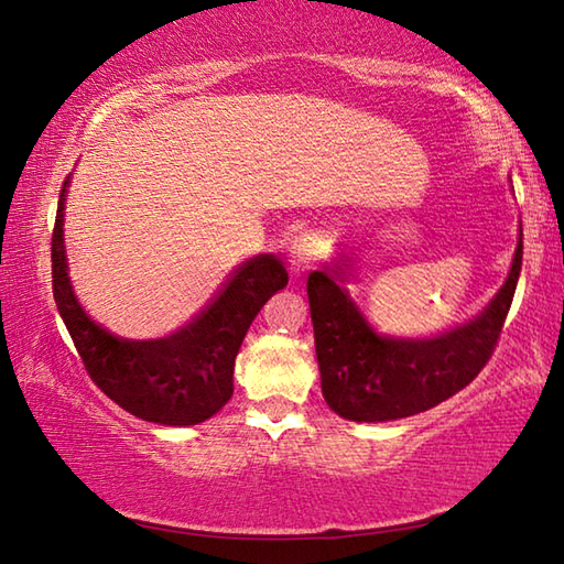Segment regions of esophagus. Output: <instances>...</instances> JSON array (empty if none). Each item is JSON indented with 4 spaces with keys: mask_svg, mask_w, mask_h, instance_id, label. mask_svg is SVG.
<instances>
[{
    "mask_svg": "<svg viewBox=\"0 0 564 564\" xmlns=\"http://www.w3.org/2000/svg\"><path fill=\"white\" fill-rule=\"evenodd\" d=\"M321 259V241L313 234H303L291 246V271L301 275Z\"/></svg>",
    "mask_w": 564,
    "mask_h": 564,
    "instance_id": "esophagus-1",
    "label": "esophagus"
}]
</instances>
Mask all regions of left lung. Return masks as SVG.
<instances>
[{
	"label": "left lung",
	"mask_w": 564,
	"mask_h": 564,
	"mask_svg": "<svg viewBox=\"0 0 564 564\" xmlns=\"http://www.w3.org/2000/svg\"><path fill=\"white\" fill-rule=\"evenodd\" d=\"M522 269V228L505 285L480 316L435 338L380 336L338 271L308 275L321 388L328 408L356 423H383L431 410L470 386L490 360Z\"/></svg>",
	"instance_id": "1"
}]
</instances>
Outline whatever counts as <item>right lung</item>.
<instances>
[{"label":"right lung","instance_id":"1","mask_svg":"<svg viewBox=\"0 0 564 564\" xmlns=\"http://www.w3.org/2000/svg\"><path fill=\"white\" fill-rule=\"evenodd\" d=\"M64 178L52 234V289L74 348L104 395L159 425H196L234 395V362L263 303L289 283L281 259L259 253L238 265L216 299L184 328L156 340H129L87 316L72 289L64 253Z\"/></svg>","mask_w":564,"mask_h":564}]
</instances>
